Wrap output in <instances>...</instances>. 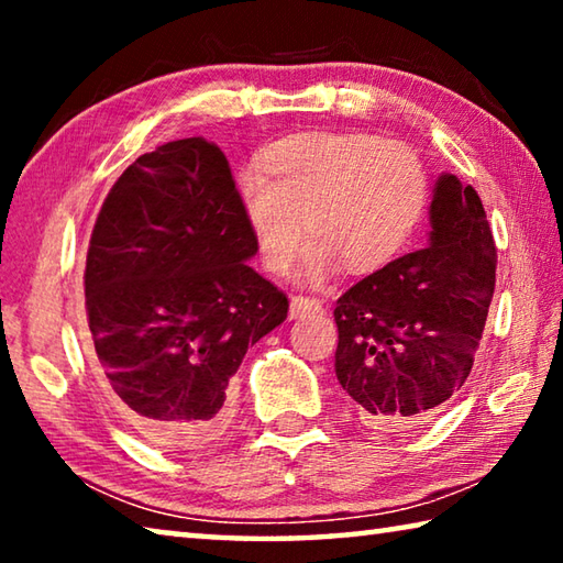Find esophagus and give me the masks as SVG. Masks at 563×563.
I'll return each mask as SVG.
<instances>
[{
	"label": "esophagus",
	"mask_w": 563,
	"mask_h": 563,
	"mask_svg": "<svg viewBox=\"0 0 563 563\" xmlns=\"http://www.w3.org/2000/svg\"><path fill=\"white\" fill-rule=\"evenodd\" d=\"M320 310V300L316 298H302V295H295L290 300V318H302L308 316V312H316Z\"/></svg>",
	"instance_id": "1"
}]
</instances>
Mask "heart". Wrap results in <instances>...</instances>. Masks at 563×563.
I'll return each mask as SVG.
<instances>
[{
  "instance_id": "obj_1",
  "label": "heart",
  "mask_w": 563,
  "mask_h": 563,
  "mask_svg": "<svg viewBox=\"0 0 563 563\" xmlns=\"http://www.w3.org/2000/svg\"><path fill=\"white\" fill-rule=\"evenodd\" d=\"M263 173L238 178V203L261 263L275 275L290 271L305 231L312 241L305 255L310 278L332 265L347 275L385 268L427 206V174L415 151L365 131L275 141L263 154Z\"/></svg>"
}]
</instances>
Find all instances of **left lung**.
Returning <instances> with one entry per match:
<instances>
[{"instance_id": "left-lung-1", "label": "left lung", "mask_w": 563, "mask_h": 563, "mask_svg": "<svg viewBox=\"0 0 563 563\" xmlns=\"http://www.w3.org/2000/svg\"><path fill=\"white\" fill-rule=\"evenodd\" d=\"M432 233L335 302V375L355 415L379 432L437 417L474 365L497 280V245L482 198L442 174Z\"/></svg>"}]
</instances>
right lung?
<instances>
[{
    "instance_id": "add662e5",
    "label": "right lung",
    "mask_w": 563,
    "mask_h": 563,
    "mask_svg": "<svg viewBox=\"0 0 563 563\" xmlns=\"http://www.w3.org/2000/svg\"><path fill=\"white\" fill-rule=\"evenodd\" d=\"M258 253L223 151L201 136L139 156L93 223L84 295L103 389L168 452L213 442L245 352L288 318Z\"/></svg>"
}]
</instances>
